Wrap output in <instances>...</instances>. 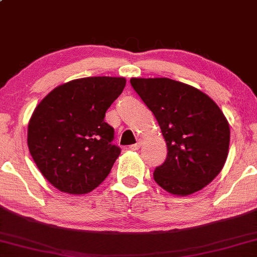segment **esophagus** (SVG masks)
Instances as JSON below:
<instances>
[{
  "mask_svg": "<svg viewBox=\"0 0 257 257\" xmlns=\"http://www.w3.org/2000/svg\"><path fill=\"white\" fill-rule=\"evenodd\" d=\"M140 146H141V141L140 140H138V143L137 144H135V145H131V146H130V150H132V151H138L140 148Z\"/></svg>",
  "mask_w": 257,
  "mask_h": 257,
  "instance_id": "34e87169",
  "label": "esophagus"
}]
</instances>
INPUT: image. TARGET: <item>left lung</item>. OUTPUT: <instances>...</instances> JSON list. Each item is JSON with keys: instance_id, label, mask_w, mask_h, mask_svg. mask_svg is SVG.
I'll use <instances>...</instances> for the list:
<instances>
[{"instance_id": "8db88e82", "label": "left lung", "mask_w": 257, "mask_h": 257, "mask_svg": "<svg viewBox=\"0 0 257 257\" xmlns=\"http://www.w3.org/2000/svg\"><path fill=\"white\" fill-rule=\"evenodd\" d=\"M159 122L167 144L166 161L154 181L173 195L202 190L221 172L229 147V125L222 111L198 89L156 77L130 81Z\"/></svg>"}]
</instances>
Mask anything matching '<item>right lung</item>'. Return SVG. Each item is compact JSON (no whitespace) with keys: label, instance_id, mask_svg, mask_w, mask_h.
I'll use <instances>...</instances> for the list:
<instances>
[{"label":"right lung","instance_id":"add662e5","mask_svg":"<svg viewBox=\"0 0 257 257\" xmlns=\"http://www.w3.org/2000/svg\"><path fill=\"white\" fill-rule=\"evenodd\" d=\"M124 77L95 76L53 89L33 111L28 146L44 177L62 192L83 195L111 172L120 148L106 110L125 88Z\"/></svg>","mask_w":257,"mask_h":257}]
</instances>
